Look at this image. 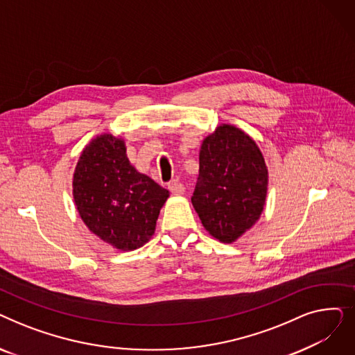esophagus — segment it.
I'll list each match as a JSON object with an SVG mask.
<instances>
[{"instance_id":"obj_1","label":"esophagus","mask_w":355,"mask_h":355,"mask_svg":"<svg viewBox=\"0 0 355 355\" xmlns=\"http://www.w3.org/2000/svg\"><path fill=\"white\" fill-rule=\"evenodd\" d=\"M168 189H170V191L174 196H181V194H184V190H185L181 182H171L170 185H168Z\"/></svg>"}]
</instances>
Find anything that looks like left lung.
Here are the masks:
<instances>
[{"label":"left lung","mask_w":355,"mask_h":355,"mask_svg":"<svg viewBox=\"0 0 355 355\" xmlns=\"http://www.w3.org/2000/svg\"><path fill=\"white\" fill-rule=\"evenodd\" d=\"M268 184L263 154L245 130L221 123L202 139L191 202L204 229L221 243H233L256 225Z\"/></svg>","instance_id":"left-lung-1"}]
</instances>
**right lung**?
<instances>
[{
	"label": "right lung",
	"mask_w": 355,
	"mask_h": 355,
	"mask_svg": "<svg viewBox=\"0 0 355 355\" xmlns=\"http://www.w3.org/2000/svg\"><path fill=\"white\" fill-rule=\"evenodd\" d=\"M71 185L86 227L121 252L139 249L153 237L170 197V191L129 162L123 138L107 132L83 148Z\"/></svg>",
	"instance_id": "obj_1"
}]
</instances>
